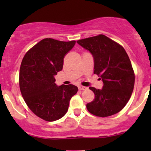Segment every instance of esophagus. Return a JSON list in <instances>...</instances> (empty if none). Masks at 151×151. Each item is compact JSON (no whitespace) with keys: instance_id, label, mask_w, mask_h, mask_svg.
Instances as JSON below:
<instances>
[{"instance_id":"1","label":"esophagus","mask_w":151,"mask_h":151,"mask_svg":"<svg viewBox=\"0 0 151 151\" xmlns=\"http://www.w3.org/2000/svg\"><path fill=\"white\" fill-rule=\"evenodd\" d=\"M78 88H79V89H80V90H83V91H85V90L88 89V88H87V87L83 86V85H79Z\"/></svg>"}]
</instances>
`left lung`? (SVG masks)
Returning <instances> with one entry per match:
<instances>
[{
  "instance_id": "8db88e82",
  "label": "left lung",
  "mask_w": 151,
  "mask_h": 151,
  "mask_svg": "<svg viewBox=\"0 0 151 151\" xmlns=\"http://www.w3.org/2000/svg\"><path fill=\"white\" fill-rule=\"evenodd\" d=\"M77 42L93 55V73L104 83L101 90L89 88L95 98L86 104L88 112L98 117L118 113L129 101L134 86V71L126 50L102 34Z\"/></svg>"
}]
</instances>
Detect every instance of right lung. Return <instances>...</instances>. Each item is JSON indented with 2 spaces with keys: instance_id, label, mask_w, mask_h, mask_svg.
I'll return each instance as SVG.
<instances>
[{
  "instance_id": "add662e5",
  "label": "right lung",
  "mask_w": 151,
  "mask_h": 151,
  "mask_svg": "<svg viewBox=\"0 0 151 151\" xmlns=\"http://www.w3.org/2000/svg\"><path fill=\"white\" fill-rule=\"evenodd\" d=\"M75 42L44 39L27 52L21 63L19 83L24 101L36 116L46 121L64 116L70 99L78 91L74 85L55 83V75L62 70L63 58Z\"/></svg>"
}]
</instances>
